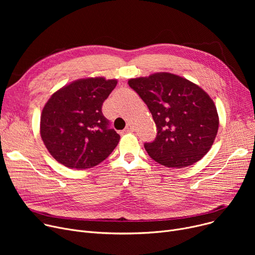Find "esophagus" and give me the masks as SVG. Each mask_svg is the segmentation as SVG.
I'll list each match as a JSON object with an SVG mask.
<instances>
[{
	"mask_svg": "<svg viewBox=\"0 0 255 255\" xmlns=\"http://www.w3.org/2000/svg\"><path fill=\"white\" fill-rule=\"evenodd\" d=\"M124 131H126V132H132V131H134V126H133L132 124H128V125L126 126V128H125Z\"/></svg>",
	"mask_w": 255,
	"mask_h": 255,
	"instance_id": "34e87169",
	"label": "esophagus"
}]
</instances>
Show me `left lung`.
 I'll use <instances>...</instances> for the list:
<instances>
[{
  "label": "left lung",
  "mask_w": 255,
  "mask_h": 255,
  "mask_svg": "<svg viewBox=\"0 0 255 255\" xmlns=\"http://www.w3.org/2000/svg\"><path fill=\"white\" fill-rule=\"evenodd\" d=\"M128 85L148 106L157 127L144 149L166 167L189 166L211 149L219 127L216 106L190 80L167 72L129 79Z\"/></svg>",
  "instance_id": "obj_1"
}]
</instances>
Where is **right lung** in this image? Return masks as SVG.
<instances>
[{
    "label": "right lung",
    "instance_id": "obj_1",
    "mask_svg": "<svg viewBox=\"0 0 255 255\" xmlns=\"http://www.w3.org/2000/svg\"><path fill=\"white\" fill-rule=\"evenodd\" d=\"M116 79L84 78L65 86L46 102L40 134L50 155L69 168L98 165L115 150L120 135L102 114Z\"/></svg>",
    "mask_w": 255,
    "mask_h": 255
}]
</instances>
